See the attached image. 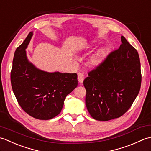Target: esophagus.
<instances>
[{
	"label": "esophagus",
	"instance_id": "obj_1",
	"mask_svg": "<svg viewBox=\"0 0 151 151\" xmlns=\"http://www.w3.org/2000/svg\"><path fill=\"white\" fill-rule=\"evenodd\" d=\"M78 81L80 83H82L83 81V80H84L83 73H79L78 74Z\"/></svg>",
	"mask_w": 151,
	"mask_h": 151
}]
</instances>
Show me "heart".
I'll return each mask as SVG.
<instances>
[{
    "label": "heart",
    "mask_w": 151,
    "mask_h": 151,
    "mask_svg": "<svg viewBox=\"0 0 151 151\" xmlns=\"http://www.w3.org/2000/svg\"><path fill=\"white\" fill-rule=\"evenodd\" d=\"M106 51L105 50H101L97 53L91 57L88 60V64L91 66H96L102 60L104 57L106 56Z\"/></svg>",
    "instance_id": "1"
}]
</instances>
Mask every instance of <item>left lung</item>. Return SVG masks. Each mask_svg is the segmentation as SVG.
Returning <instances> with one entry per match:
<instances>
[{"label":"left lung","instance_id":"1","mask_svg":"<svg viewBox=\"0 0 151 151\" xmlns=\"http://www.w3.org/2000/svg\"><path fill=\"white\" fill-rule=\"evenodd\" d=\"M120 47L107 55L83 81L85 104L92 117L107 121L123 115L139 94V57L124 36Z\"/></svg>","mask_w":151,"mask_h":151}]
</instances>
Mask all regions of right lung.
<instances>
[{"instance_id":"add662e5","label":"right lung","mask_w":151,"mask_h":151,"mask_svg":"<svg viewBox=\"0 0 151 151\" xmlns=\"http://www.w3.org/2000/svg\"><path fill=\"white\" fill-rule=\"evenodd\" d=\"M32 35L30 32L15 51L12 87L24 111L35 119L49 120L60 113L66 96L78 86V75L44 72L30 63L25 50Z\"/></svg>"}]
</instances>
